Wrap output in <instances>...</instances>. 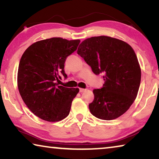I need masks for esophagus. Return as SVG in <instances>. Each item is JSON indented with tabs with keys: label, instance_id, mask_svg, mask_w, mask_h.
<instances>
[{
	"label": "esophagus",
	"instance_id": "1",
	"mask_svg": "<svg viewBox=\"0 0 159 159\" xmlns=\"http://www.w3.org/2000/svg\"><path fill=\"white\" fill-rule=\"evenodd\" d=\"M85 90H86V89H84V88H79V92H80V93L85 92Z\"/></svg>",
	"mask_w": 159,
	"mask_h": 159
}]
</instances>
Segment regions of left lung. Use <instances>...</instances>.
Returning <instances> with one entry per match:
<instances>
[{
    "label": "left lung",
    "mask_w": 159,
    "mask_h": 159,
    "mask_svg": "<svg viewBox=\"0 0 159 159\" xmlns=\"http://www.w3.org/2000/svg\"><path fill=\"white\" fill-rule=\"evenodd\" d=\"M77 53L94 74H104L103 87L93 90L91 114L109 120L127 111L138 95L141 81L140 66L130 45L114 38L95 36L84 40Z\"/></svg>",
    "instance_id": "left-lung-1"
}]
</instances>
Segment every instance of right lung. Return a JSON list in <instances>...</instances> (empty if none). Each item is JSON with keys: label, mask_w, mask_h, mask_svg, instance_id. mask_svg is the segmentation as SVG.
Masks as SVG:
<instances>
[{"label": "right lung", "mask_w": 159, "mask_h": 159, "mask_svg": "<svg viewBox=\"0 0 159 159\" xmlns=\"http://www.w3.org/2000/svg\"><path fill=\"white\" fill-rule=\"evenodd\" d=\"M80 40L51 38L31 45L21 56L17 86L23 101L38 117L57 122L69 114L79 88L59 85L66 57L76 51Z\"/></svg>", "instance_id": "1"}]
</instances>
